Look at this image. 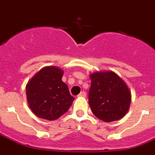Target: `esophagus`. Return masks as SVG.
<instances>
[{
    "instance_id": "1",
    "label": "esophagus",
    "mask_w": 155,
    "mask_h": 155,
    "mask_svg": "<svg viewBox=\"0 0 155 155\" xmlns=\"http://www.w3.org/2000/svg\"><path fill=\"white\" fill-rule=\"evenodd\" d=\"M78 96H80V97H86L87 96V93L85 92V91H82V92L79 94Z\"/></svg>"
}]
</instances>
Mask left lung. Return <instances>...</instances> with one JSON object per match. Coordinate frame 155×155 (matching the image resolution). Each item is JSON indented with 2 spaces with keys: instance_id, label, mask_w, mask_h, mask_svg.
Wrapping results in <instances>:
<instances>
[{
  "instance_id": "1",
  "label": "left lung",
  "mask_w": 155,
  "mask_h": 155,
  "mask_svg": "<svg viewBox=\"0 0 155 155\" xmlns=\"http://www.w3.org/2000/svg\"><path fill=\"white\" fill-rule=\"evenodd\" d=\"M90 78L88 102L95 117L106 123L124 117L131 101L126 82L113 71L91 73Z\"/></svg>"
}]
</instances>
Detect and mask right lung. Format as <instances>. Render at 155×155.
<instances>
[{"label":"right lung","mask_w":155,"mask_h":155,"mask_svg":"<svg viewBox=\"0 0 155 155\" xmlns=\"http://www.w3.org/2000/svg\"><path fill=\"white\" fill-rule=\"evenodd\" d=\"M64 71L56 66H46L38 71L26 86L27 101L36 116L55 120L67 112L74 98L62 81Z\"/></svg>","instance_id":"1"}]
</instances>
